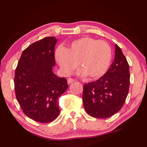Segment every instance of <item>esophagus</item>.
I'll use <instances>...</instances> for the list:
<instances>
[{
	"label": "esophagus",
	"instance_id": "34e87169",
	"mask_svg": "<svg viewBox=\"0 0 147 147\" xmlns=\"http://www.w3.org/2000/svg\"><path fill=\"white\" fill-rule=\"evenodd\" d=\"M74 81H75V80L73 78H68L67 79V83H68L69 84L72 83V82H74Z\"/></svg>",
	"mask_w": 147,
	"mask_h": 147
}]
</instances>
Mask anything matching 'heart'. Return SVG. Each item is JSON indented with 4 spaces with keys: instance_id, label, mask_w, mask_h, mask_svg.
Returning <instances> with one entry per match:
<instances>
[{
    "instance_id": "obj_1",
    "label": "heart",
    "mask_w": 147,
    "mask_h": 147,
    "mask_svg": "<svg viewBox=\"0 0 147 147\" xmlns=\"http://www.w3.org/2000/svg\"><path fill=\"white\" fill-rule=\"evenodd\" d=\"M111 56V47L107 42L91 37L76 40L67 49L59 47L55 53L57 63L65 75H70L78 63L80 68L78 74L87 75L90 78L100 77L107 71Z\"/></svg>"
}]
</instances>
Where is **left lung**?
<instances>
[{"instance_id":"obj_1","label":"left lung","mask_w":147,"mask_h":147,"mask_svg":"<svg viewBox=\"0 0 147 147\" xmlns=\"http://www.w3.org/2000/svg\"><path fill=\"white\" fill-rule=\"evenodd\" d=\"M113 63L103 76L84 84L82 100L85 111L96 118H107L121 109L130 84L129 66L121 49L115 44Z\"/></svg>"}]
</instances>
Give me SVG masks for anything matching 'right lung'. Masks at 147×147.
<instances>
[{"label":"right lung","instance_id":"1","mask_svg":"<svg viewBox=\"0 0 147 147\" xmlns=\"http://www.w3.org/2000/svg\"><path fill=\"white\" fill-rule=\"evenodd\" d=\"M57 39L46 37L22 51L15 71L16 97L23 113L40 123L58 116V98L68 88L65 78L53 72L56 65L54 48Z\"/></svg>","mask_w":147,"mask_h":147}]
</instances>
